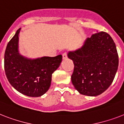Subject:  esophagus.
<instances>
[{"instance_id":"esophagus-1","label":"esophagus","mask_w":124,"mask_h":124,"mask_svg":"<svg viewBox=\"0 0 124 124\" xmlns=\"http://www.w3.org/2000/svg\"><path fill=\"white\" fill-rule=\"evenodd\" d=\"M67 58V53H64L62 54V59L63 60H65Z\"/></svg>"}]
</instances>
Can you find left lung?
<instances>
[{"mask_svg":"<svg viewBox=\"0 0 124 124\" xmlns=\"http://www.w3.org/2000/svg\"><path fill=\"white\" fill-rule=\"evenodd\" d=\"M67 57L74 63L71 81L79 93L97 96L112 83L118 66V55L108 33L93 34L81 48L68 52Z\"/></svg>","mask_w":124,"mask_h":124,"instance_id":"obj_1","label":"left lung"}]
</instances>
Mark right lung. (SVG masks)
Here are the masks:
<instances>
[{
  "label": "right lung",
  "instance_id": "obj_1",
  "mask_svg": "<svg viewBox=\"0 0 124 124\" xmlns=\"http://www.w3.org/2000/svg\"><path fill=\"white\" fill-rule=\"evenodd\" d=\"M19 29L7 45L4 69L10 84L23 95L40 97L48 91L53 72L62 62L61 55L29 59L19 53Z\"/></svg>",
  "mask_w": 124,
  "mask_h": 124
}]
</instances>
